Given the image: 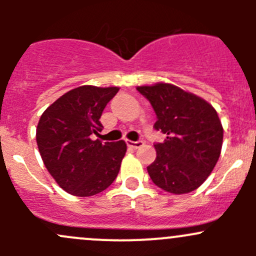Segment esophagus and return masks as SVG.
<instances>
[{"label": "esophagus", "mask_w": 256, "mask_h": 256, "mask_svg": "<svg viewBox=\"0 0 256 256\" xmlns=\"http://www.w3.org/2000/svg\"><path fill=\"white\" fill-rule=\"evenodd\" d=\"M126 144L131 148L136 150V148H140L141 146H144V141L138 140V141H130V140H126Z\"/></svg>", "instance_id": "34e87169"}]
</instances>
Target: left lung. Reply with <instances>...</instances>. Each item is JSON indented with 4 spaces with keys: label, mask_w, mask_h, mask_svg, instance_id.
Masks as SVG:
<instances>
[{
    "label": "left lung",
    "mask_w": 256,
    "mask_h": 256,
    "mask_svg": "<svg viewBox=\"0 0 256 256\" xmlns=\"http://www.w3.org/2000/svg\"><path fill=\"white\" fill-rule=\"evenodd\" d=\"M156 112L154 128L166 135L154 144L156 160L147 167L157 187L174 194L197 190L213 171L223 144V128L206 100L172 84L138 86Z\"/></svg>",
    "instance_id": "8db88e82"
}]
</instances>
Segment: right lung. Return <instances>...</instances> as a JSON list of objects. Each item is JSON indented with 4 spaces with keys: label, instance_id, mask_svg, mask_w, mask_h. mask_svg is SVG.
Masks as SVG:
<instances>
[{
    "label": "right lung",
    "instance_id": "obj_1",
    "mask_svg": "<svg viewBox=\"0 0 256 256\" xmlns=\"http://www.w3.org/2000/svg\"><path fill=\"white\" fill-rule=\"evenodd\" d=\"M118 88H76L47 108L37 126V144L52 177L68 193L89 197L106 190L118 177L125 141L92 140L100 118Z\"/></svg>",
    "mask_w": 256,
    "mask_h": 256
}]
</instances>
